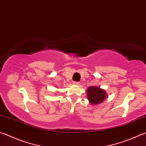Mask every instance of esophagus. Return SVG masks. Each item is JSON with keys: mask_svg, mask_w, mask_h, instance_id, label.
Segmentation results:
<instances>
[{"mask_svg": "<svg viewBox=\"0 0 146 146\" xmlns=\"http://www.w3.org/2000/svg\"><path fill=\"white\" fill-rule=\"evenodd\" d=\"M73 85H76V86H77V85L80 84V82H73Z\"/></svg>", "mask_w": 146, "mask_h": 146, "instance_id": "obj_1", "label": "esophagus"}]
</instances>
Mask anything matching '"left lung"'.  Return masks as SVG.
I'll return each mask as SVG.
<instances>
[{"instance_id": "obj_1", "label": "left lung", "mask_w": 146, "mask_h": 146, "mask_svg": "<svg viewBox=\"0 0 146 146\" xmlns=\"http://www.w3.org/2000/svg\"><path fill=\"white\" fill-rule=\"evenodd\" d=\"M87 98L92 105H98L103 102L107 98V93L105 90L96 86H91L87 89Z\"/></svg>"}]
</instances>
